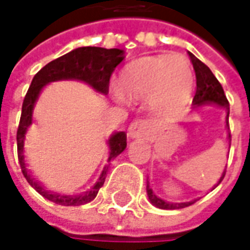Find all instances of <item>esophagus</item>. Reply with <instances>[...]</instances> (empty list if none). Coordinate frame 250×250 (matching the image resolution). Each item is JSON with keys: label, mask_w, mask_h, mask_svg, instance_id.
Here are the masks:
<instances>
[{"label": "esophagus", "mask_w": 250, "mask_h": 250, "mask_svg": "<svg viewBox=\"0 0 250 250\" xmlns=\"http://www.w3.org/2000/svg\"><path fill=\"white\" fill-rule=\"evenodd\" d=\"M150 130V124L145 120L133 121L128 128V135L130 138H145Z\"/></svg>", "instance_id": "34e87169"}]
</instances>
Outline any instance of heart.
Instances as JSON below:
<instances>
[{"mask_svg": "<svg viewBox=\"0 0 250 250\" xmlns=\"http://www.w3.org/2000/svg\"><path fill=\"white\" fill-rule=\"evenodd\" d=\"M118 90L130 100L149 99L153 108L174 112L187 105L193 90L190 63L182 55H154L128 63L120 75Z\"/></svg>", "mask_w": 250, "mask_h": 250, "instance_id": "heart-1", "label": "heart"}]
</instances>
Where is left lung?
I'll return each mask as SVG.
<instances>
[{
  "mask_svg": "<svg viewBox=\"0 0 250 250\" xmlns=\"http://www.w3.org/2000/svg\"><path fill=\"white\" fill-rule=\"evenodd\" d=\"M190 61L193 65V69L196 73V93L193 97V107H200L205 103H216L218 105L224 107L227 111V126L229 130V124H228V115H229V103L227 100L226 93L224 89L221 86V83L217 81V78L213 75V72L210 71V68L207 66L206 63H203L200 60H197L193 54L189 53ZM229 139H231V133H229ZM226 177V171L223 174V177L220 178V182ZM218 182V184H220ZM147 196H149L150 202L159 208H164V210H177V208H184V207L190 206L193 205L196 200L192 202H187V203H168L166 200L157 197L153 190L150 189L149 184H147Z\"/></svg>",
  "mask_w": 250,
  "mask_h": 250,
  "instance_id": "obj_1",
  "label": "left lung"
}]
</instances>
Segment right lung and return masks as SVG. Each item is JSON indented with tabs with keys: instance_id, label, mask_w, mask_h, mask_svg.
Returning a JSON list of instances; mask_svg holds the SVG:
<instances>
[{
	"instance_id": "1",
	"label": "right lung",
	"mask_w": 250,
	"mask_h": 250,
	"mask_svg": "<svg viewBox=\"0 0 250 250\" xmlns=\"http://www.w3.org/2000/svg\"><path fill=\"white\" fill-rule=\"evenodd\" d=\"M124 54H125L124 50H120V48L107 50V48H101V47H81V48H76L71 53L65 54L62 57L48 62L34 75L32 84L24 96L23 104H22V115H21L19 126H18V132H16L18 160H19L21 169H22V174L26 178V181L42 196L48 199L50 202H54L61 206H81V205L91 202L97 196L99 189L104 185L107 167L101 172L97 184L91 188L89 192L79 195V196H63V195L48 192L29 175L26 166H24L23 140L24 133L29 128V125L32 124V112H33L34 103L39 97V93L42 91L44 84L54 82V81L78 79V81L89 83L91 87L97 91L107 94L108 87H110L111 75L115 71V68L122 62ZM108 145H110V157H108V164H110L111 160L115 159L126 147V133L118 132V133L112 135L111 139L108 140Z\"/></svg>"
}]
</instances>
